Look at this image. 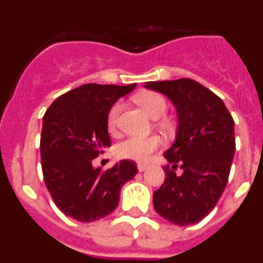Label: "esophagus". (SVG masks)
Listing matches in <instances>:
<instances>
[{
    "label": "esophagus",
    "mask_w": 263,
    "mask_h": 263,
    "mask_svg": "<svg viewBox=\"0 0 263 263\" xmlns=\"http://www.w3.org/2000/svg\"><path fill=\"white\" fill-rule=\"evenodd\" d=\"M147 167H148L147 163H138V164H137V168H138V171H141V173H142V171H145Z\"/></svg>",
    "instance_id": "obj_1"
}]
</instances>
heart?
I'll list each match as a JSON object with an SVG mask.
<instances>
[{
	"label": "heart",
	"mask_w": 263,
	"mask_h": 263,
	"mask_svg": "<svg viewBox=\"0 0 263 263\" xmlns=\"http://www.w3.org/2000/svg\"><path fill=\"white\" fill-rule=\"evenodd\" d=\"M134 101L138 104L146 115L150 116L152 118H159L160 116L164 115L167 109V101L163 96L153 90H143L139 92L134 96ZM121 110V104L116 103L115 105L109 109L108 118H106V124L110 132L116 129L117 125L118 115ZM160 126L164 130L171 129V124L168 121H162ZM160 138L158 136H147V137H127L126 139L121 141L116 146V154L120 158L130 160H137V162H145L148 159L150 154L157 150L160 146Z\"/></svg>",
	"instance_id": "heart-1"
}]
</instances>
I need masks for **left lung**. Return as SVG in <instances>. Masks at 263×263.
I'll use <instances>...</instances> for the list:
<instances>
[{
    "mask_svg": "<svg viewBox=\"0 0 263 263\" xmlns=\"http://www.w3.org/2000/svg\"><path fill=\"white\" fill-rule=\"evenodd\" d=\"M145 88L168 97L178 115L175 141L163 154L171 168L163 167L166 179L153 195L154 208L175 225L196 224L227 187L236 152L234 121L220 97L191 79L147 81Z\"/></svg>",
    "mask_w": 263,
    "mask_h": 263,
    "instance_id": "obj_1",
    "label": "left lung"
}]
</instances>
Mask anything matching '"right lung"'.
I'll return each mask as SVG.
<instances>
[{"instance_id": "add662e5", "label": "right lung", "mask_w": 263, "mask_h": 263, "mask_svg": "<svg viewBox=\"0 0 263 263\" xmlns=\"http://www.w3.org/2000/svg\"><path fill=\"white\" fill-rule=\"evenodd\" d=\"M137 84H84L58 97L43 116L41 162L46 187L66 216L96 221L118 206L121 188L138 173L132 160L111 168L93 167L95 158L110 147L109 109Z\"/></svg>"}]
</instances>
